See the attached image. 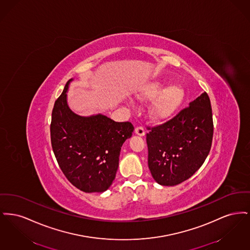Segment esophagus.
Listing matches in <instances>:
<instances>
[{
	"label": "esophagus",
	"mask_w": 250,
	"mask_h": 250,
	"mask_svg": "<svg viewBox=\"0 0 250 250\" xmlns=\"http://www.w3.org/2000/svg\"><path fill=\"white\" fill-rule=\"evenodd\" d=\"M135 133L139 136H144L145 135V130L143 128V126L142 125H139V126H136L135 128Z\"/></svg>",
	"instance_id": "obj_1"
}]
</instances>
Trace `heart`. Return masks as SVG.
<instances>
[{
    "label": "heart",
    "mask_w": 250,
    "mask_h": 250,
    "mask_svg": "<svg viewBox=\"0 0 250 250\" xmlns=\"http://www.w3.org/2000/svg\"><path fill=\"white\" fill-rule=\"evenodd\" d=\"M164 86V83L160 81L149 83L143 87L139 95L141 99H155L150 108V113L155 120L171 117L185 99V92L181 86L170 85L163 89Z\"/></svg>",
    "instance_id": "heart-1"
}]
</instances>
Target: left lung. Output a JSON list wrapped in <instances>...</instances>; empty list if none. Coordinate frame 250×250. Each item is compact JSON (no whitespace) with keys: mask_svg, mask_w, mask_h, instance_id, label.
<instances>
[{"mask_svg":"<svg viewBox=\"0 0 250 250\" xmlns=\"http://www.w3.org/2000/svg\"><path fill=\"white\" fill-rule=\"evenodd\" d=\"M147 129L148 167L153 178L162 186H176L190 178L212 146L214 123L207 93L171 119Z\"/></svg>","mask_w":250,"mask_h":250,"instance_id":"1","label":"left lung"}]
</instances>
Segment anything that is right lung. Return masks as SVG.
I'll use <instances>...</instances> for the list:
<instances>
[{
    "label": "right lung",
    "instance_id": "obj_1",
    "mask_svg": "<svg viewBox=\"0 0 250 250\" xmlns=\"http://www.w3.org/2000/svg\"><path fill=\"white\" fill-rule=\"evenodd\" d=\"M70 81L52 109V150L74 187L86 193L104 192L115 178L121 147L132 136L134 126L130 122H115L102 114L83 117L74 113L66 102Z\"/></svg>",
    "mask_w": 250,
    "mask_h": 250
}]
</instances>
